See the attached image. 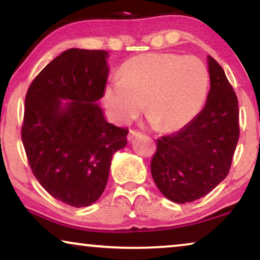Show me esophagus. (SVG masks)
<instances>
[{
    "instance_id": "esophagus-1",
    "label": "esophagus",
    "mask_w": 260,
    "mask_h": 260,
    "mask_svg": "<svg viewBox=\"0 0 260 260\" xmlns=\"http://www.w3.org/2000/svg\"><path fill=\"white\" fill-rule=\"evenodd\" d=\"M140 135H141L140 131H136V130H130V131H129V135H127V140H129V141H133L135 137L140 136Z\"/></svg>"
}]
</instances>
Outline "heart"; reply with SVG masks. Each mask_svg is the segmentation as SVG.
<instances>
[{"label": "heart", "mask_w": 260, "mask_h": 260, "mask_svg": "<svg viewBox=\"0 0 260 260\" xmlns=\"http://www.w3.org/2000/svg\"><path fill=\"white\" fill-rule=\"evenodd\" d=\"M209 71L197 56L147 53L120 67V78L109 80L104 104L116 123L125 124L147 108L150 122L165 133L183 129L204 108Z\"/></svg>", "instance_id": "obj_1"}]
</instances>
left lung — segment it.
Returning a JSON list of instances; mask_svg holds the SVG:
<instances>
[{
	"instance_id": "8db88e82",
	"label": "left lung",
	"mask_w": 260,
	"mask_h": 260,
	"mask_svg": "<svg viewBox=\"0 0 260 260\" xmlns=\"http://www.w3.org/2000/svg\"><path fill=\"white\" fill-rule=\"evenodd\" d=\"M209 88L193 122L157 140L151 175L159 191L177 204L193 202L227 176L239 140L238 99L222 67L207 56Z\"/></svg>"
}]
</instances>
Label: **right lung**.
<instances>
[{
	"label": "right lung",
	"mask_w": 260,
	"mask_h": 260,
	"mask_svg": "<svg viewBox=\"0 0 260 260\" xmlns=\"http://www.w3.org/2000/svg\"><path fill=\"white\" fill-rule=\"evenodd\" d=\"M109 53L70 48L30 84L21 136L34 176L56 200L87 207L108 183L112 156L127 131L105 119L99 101Z\"/></svg>",
	"instance_id": "1"
}]
</instances>
